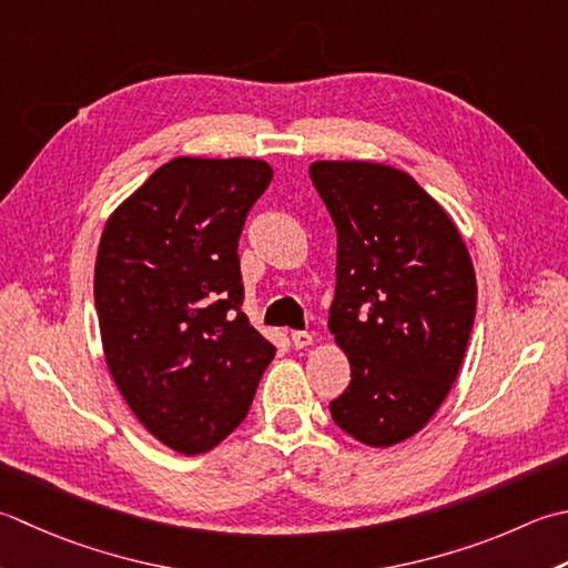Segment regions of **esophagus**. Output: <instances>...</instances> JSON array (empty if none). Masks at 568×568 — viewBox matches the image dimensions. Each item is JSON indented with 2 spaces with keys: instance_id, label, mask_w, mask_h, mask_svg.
Here are the masks:
<instances>
[{
  "instance_id": "obj_1",
  "label": "esophagus",
  "mask_w": 568,
  "mask_h": 568,
  "mask_svg": "<svg viewBox=\"0 0 568 568\" xmlns=\"http://www.w3.org/2000/svg\"><path fill=\"white\" fill-rule=\"evenodd\" d=\"M291 342H293L295 349H305V347H310V344H313V335H310V332H293Z\"/></svg>"
}]
</instances>
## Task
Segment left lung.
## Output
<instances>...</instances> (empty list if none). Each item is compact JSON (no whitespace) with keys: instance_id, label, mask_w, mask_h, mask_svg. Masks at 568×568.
<instances>
[{"instance_id":"1","label":"left lung","mask_w":568,"mask_h":568,"mask_svg":"<svg viewBox=\"0 0 568 568\" xmlns=\"http://www.w3.org/2000/svg\"><path fill=\"white\" fill-rule=\"evenodd\" d=\"M310 180L337 226L329 332L352 382L332 420L364 446H396L448 396L475 320L460 231L414 176L376 162H315Z\"/></svg>"}]
</instances>
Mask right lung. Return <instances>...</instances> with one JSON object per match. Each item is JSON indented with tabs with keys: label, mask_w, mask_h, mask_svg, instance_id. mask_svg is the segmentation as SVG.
I'll list each match as a JSON object with an SVG mask.
<instances>
[{
	"label": "right lung",
	"mask_w": 568,
	"mask_h": 568,
	"mask_svg": "<svg viewBox=\"0 0 568 568\" xmlns=\"http://www.w3.org/2000/svg\"><path fill=\"white\" fill-rule=\"evenodd\" d=\"M263 160L176 158L108 219L95 258L105 364L132 414L184 455L246 418L275 347L241 313L239 239Z\"/></svg>",
	"instance_id": "1"
}]
</instances>
